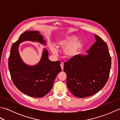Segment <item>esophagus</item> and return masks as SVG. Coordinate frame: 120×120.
Instances as JSON below:
<instances>
[{
	"label": "esophagus",
	"instance_id": "obj_1",
	"mask_svg": "<svg viewBox=\"0 0 120 120\" xmlns=\"http://www.w3.org/2000/svg\"><path fill=\"white\" fill-rule=\"evenodd\" d=\"M60 66H61V69L63 70V63H62V62L61 63Z\"/></svg>",
	"mask_w": 120,
	"mask_h": 120
}]
</instances>
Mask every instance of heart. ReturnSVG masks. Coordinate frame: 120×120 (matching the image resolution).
<instances>
[{"label":"heart","instance_id":"obj_1","mask_svg":"<svg viewBox=\"0 0 120 120\" xmlns=\"http://www.w3.org/2000/svg\"><path fill=\"white\" fill-rule=\"evenodd\" d=\"M77 39V37L74 35L66 37L64 38L60 39L57 42L56 44V46L57 47L63 48L66 46H68L65 48L64 50L65 54L68 57H73L76 54L77 51L82 46V43L81 41H75ZM51 51L53 54H56L57 52V49L55 47H51Z\"/></svg>","mask_w":120,"mask_h":120}]
</instances>
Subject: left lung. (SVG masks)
Returning a JSON list of instances; mask_svg holds the SVG:
<instances>
[{
  "label": "left lung",
  "mask_w": 120,
  "mask_h": 120,
  "mask_svg": "<svg viewBox=\"0 0 120 120\" xmlns=\"http://www.w3.org/2000/svg\"><path fill=\"white\" fill-rule=\"evenodd\" d=\"M85 56L76 55L64 63L68 88L74 95L84 98L94 95L108 80L111 58L106 43L98 35Z\"/></svg>",
  "instance_id": "obj_1"
}]
</instances>
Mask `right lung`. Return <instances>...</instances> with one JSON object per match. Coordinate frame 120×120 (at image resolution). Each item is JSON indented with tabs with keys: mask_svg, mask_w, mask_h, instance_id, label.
<instances>
[{
	"mask_svg": "<svg viewBox=\"0 0 120 120\" xmlns=\"http://www.w3.org/2000/svg\"><path fill=\"white\" fill-rule=\"evenodd\" d=\"M37 31L26 30L12 44L9 57L8 66L13 82L19 90L34 98H42L52 89L55 78L61 71L60 62L48 59L47 50H44L38 64L28 66L22 61L19 52L21 43L26 40L38 41L46 44L43 36Z\"/></svg>",
	"mask_w": 120,
	"mask_h": 120,
	"instance_id": "obj_1",
	"label": "right lung"
}]
</instances>
